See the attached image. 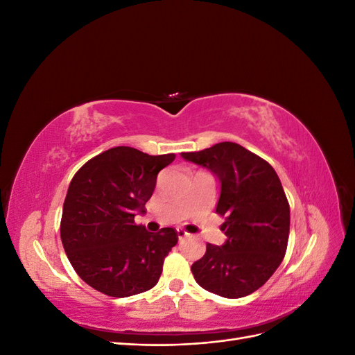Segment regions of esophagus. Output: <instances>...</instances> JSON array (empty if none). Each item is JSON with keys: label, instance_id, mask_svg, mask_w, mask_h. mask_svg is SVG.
Instances as JSON below:
<instances>
[{"label": "esophagus", "instance_id": "esophagus-1", "mask_svg": "<svg viewBox=\"0 0 355 355\" xmlns=\"http://www.w3.org/2000/svg\"><path fill=\"white\" fill-rule=\"evenodd\" d=\"M176 232H178V239H179V240H185V239L189 237V234H188L185 230H182V228H178Z\"/></svg>", "mask_w": 355, "mask_h": 355}]
</instances>
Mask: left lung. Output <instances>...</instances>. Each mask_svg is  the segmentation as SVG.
<instances>
[{
    "label": "left lung",
    "instance_id": "obj_1",
    "mask_svg": "<svg viewBox=\"0 0 355 355\" xmlns=\"http://www.w3.org/2000/svg\"><path fill=\"white\" fill-rule=\"evenodd\" d=\"M180 157L216 176V213L225 216L222 245L207 250L191 271L207 292L237 299L262 287L286 254L290 207L275 170L239 144L220 142Z\"/></svg>",
    "mask_w": 355,
    "mask_h": 355
}]
</instances>
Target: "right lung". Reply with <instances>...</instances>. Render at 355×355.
Segmentation results:
<instances>
[{
    "instance_id": "add662e5",
    "label": "right lung",
    "mask_w": 355,
    "mask_h": 355,
    "mask_svg": "<svg viewBox=\"0 0 355 355\" xmlns=\"http://www.w3.org/2000/svg\"><path fill=\"white\" fill-rule=\"evenodd\" d=\"M173 159L175 154L116 146L89 159L72 178L60 239L75 272L98 292L127 297L158 283L178 234L173 228L149 232L135 216L145 213L158 171Z\"/></svg>"
}]
</instances>
